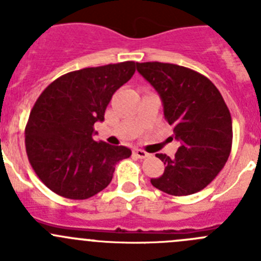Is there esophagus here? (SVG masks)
<instances>
[{
  "label": "esophagus",
  "instance_id": "1",
  "mask_svg": "<svg viewBox=\"0 0 261 261\" xmlns=\"http://www.w3.org/2000/svg\"><path fill=\"white\" fill-rule=\"evenodd\" d=\"M134 155H136L138 158L143 160V158H147L149 154H148V153L143 149H134Z\"/></svg>",
  "mask_w": 261,
  "mask_h": 261
}]
</instances>
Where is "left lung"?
<instances>
[{
    "instance_id": "1",
    "label": "left lung",
    "mask_w": 261,
    "mask_h": 261,
    "mask_svg": "<svg viewBox=\"0 0 261 261\" xmlns=\"http://www.w3.org/2000/svg\"><path fill=\"white\" fill-rule=\"evenodd\" d=\"M158 92L164 114L180 143L174 158L155 154L165 167L152 186L172 196L202 191L216 177L232 149V117L215 85L204 75L169 63H136Z\"/></svg>"
}]
</instances>
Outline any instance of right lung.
Wrapping results in <instances>:
<instances>
[{
	"mask_svg": "<svg viewBox=\"0 0 261 261\" xmlns=\"http://www.w3.org/2000/svg\"><path fill=\"white\" fill-rule=\"evenodd\" d=\"M135 73L123 62L67 73L48 85L29 114L25 149L32 167L54 193L86 199L109 186L114 166L131 155L123 145L95 142L112 96Z\"/></svg>",
	"mask_w": 261,
	"mask_h": 261,
	"instance_id": "1",
	"label": "right lung"
}]
</instances>
